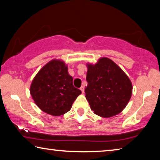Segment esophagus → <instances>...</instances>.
Returning <instances> with one entry per match:
<instances>
[{
    "instance_id": "1",
    "label": "esophagus",
    "mask_w": 160,
    "mask_h": 160,
    "mask_svg": "<svg viewBox=\"0 0 160 160\" xmlns=\"http://www.w3.org/2000/svg\"><path fill=\"white\" fill-rule=\"evenodd\" d=\"M80 90H81V92H82L83 93L84 92V91H85V88H84V87L83 86H82L81 87V88H80Z\"/></svg>"
}]
</instances>
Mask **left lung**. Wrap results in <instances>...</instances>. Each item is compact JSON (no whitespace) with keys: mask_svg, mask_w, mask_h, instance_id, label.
Masks as SVG:
<instances>
[{"mask_svg":"<svg viewBox=\"0 0 160 160\" xmlns=\"http://www.w3.org/2000/svg\"><path fill=\"white\" fill-rule=\"evenodd\" d=\"M85 97L91 109L101 117H112L125 109L131 99L132 82L112 60L100 58L95 64L87 63Z\"/></svg>","mask_w":160,"mask_h":160,"instance_id":"8db88e82","label":"left lung"}]
</instances>
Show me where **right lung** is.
I'll use <instances>...</instances> for the list:
<instances>
[{
	"instance_id": "add662e5",
	"label": "right lung",
	"mask_w": 160,
	"mask_h": 160,
	"mask_svg": "<svg viewBox=\"0 0 160 160\" xmlns=\"http://www.w3.org/2000/svg\"><path fill=\"white\" fill-rule=\"evenodd\" d=\"M68 66L60 59H53L35 75L30 94L35 104L43 112L59 116L70 110L72 103L81 94L72 84Z\"/></svg>"
}]
</instances>
